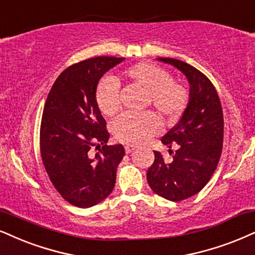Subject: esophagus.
Segmentation results:
<instances>
[{"instance_id": "34e87169", "label": "esophagus", "mask_w": 255, "mask_h": 255, "mask_svg": "<svg viewBox=\"0 0 255 255\" xmlns=\"http://www.w3.org/2000/svg\"><path fill=\"white\" fill-rule=\"evenodd\" d=\"M134 150V146H132V145H127L125 146V152L127 153H131Z\"/></svg>"}]
</instances>
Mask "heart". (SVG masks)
<instances>
[{"label": "heart", "instance_id": "b5f03b06", "mask_svg": "<svg viewBox=\"0 0 255 255\" xmlns=\"http://www.w3.org/2000/svg\"><path fill=\"white\" fill-rule=\"evenodd\" d=\"M124 77L149 92L151 105L168 121H176L189 103V92L183 85L172 80L171 75L150 62H139L124 71ZM100 112L113 116L119 110L118 84L112 78H104L96 92ZM161 124L152 113H125L113 122V136L128 145H140L159 131Z\"/></svg>", "mask_w": 255, "mask_h": 255}]
</instances>
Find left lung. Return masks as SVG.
I'll return each instance as SVG.
<instances>
[{"label":"left lung","mask_w":255,"mask_h":255,"mask_svg":"<svg viewBox=\"0 0 255 255\" xmlns=\"http://www.w3.org/2000/svg\"><path fill=\"white\" fill-rule=\"evenodd\" d=\"M185 75L189 103L180 122L162 138L172 153L165 161L153 151L155 161L147 169L146 180L157 195L169 201L185 200L203 189L218 166L224 143V113L214 85L202 72L172 58H157ZM177 145L172 152L171 146Z\"/></svg>","instance_id":"left-lung-1"}]
</instances>
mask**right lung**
Returning <instances> with one entry per match:
<instances>
[{"instance_id": "obj_1", "label": "right lung", "mask_w": 255, "mask_h": 255, "mask_svg": "<svg viewBox=\"0 0 255 255\" xmlns=\"http://www.w3.org/2000/svg\"><path fill=\"white\" fill-rule=\"evenodd\" d=\"M124 58L97 56L67 67L53 84L40 128V151L49 180L79 208L105 200L125 155L122 144L108 145L110 133L96 99L100 78ZM101 151L94 159L89 150Z\"/></svg>"}]
</instances>
